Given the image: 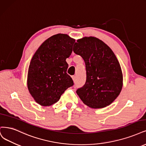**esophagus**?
<instances>
[{
    "instance_id": "obj_1",
    "label": "esophagus",
    "mask_w": 146,
    "mask_h": 146,
    "mask_svg": "<svg viewBox=\"0 0 146 146\" xmlns=\"http://www.w3.org/2000/svg\"><path fill=\"white\" fill-rule=\"evenodd\" d=\"M72 79L74 82L76 81V76H75V75H74V76H72Z\"/></svg>"
}]
</instances>
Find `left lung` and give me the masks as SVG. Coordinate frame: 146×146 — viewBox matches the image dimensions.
Here are the masks:
<instances>
[{
	"label": "left lung",
	"mask_w": 146,
	"mask_h": 146,
	"mask_svg": "<svg viewBox=\"0 0 146 146\" xmlns=\"http://www.w3.org/2000/svg\"><path fill=\"white\" fill-rule=\"evenodd\" d=\"M73 51L86 65V82L76 91L80 99L94 109L111 104L123 87L121 68L112 49L96 37H85L75 43Z\"/></svg>",
	"instance_id": "obj_1"
}]
</instances>
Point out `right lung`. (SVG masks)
Instances as JSON below:
<instances>
[{
  "label": "right lung",
  "instance_id": "obj_1",
  "mask_svg": "<svg viewBox=\"0 0 146 146\" xmlns=\"http://www.w3.org/2000/svg\"><path fill=\"white\" fill-rule=\"evenodd\" d=\"M74 43L67 34L54 35L41 44L31 60L28 88L35 101L43 106L57 102L65 90L74 85L66 73V59L71 56Z\"/></svg>",
  "mask_w": 146,
  "mask_h": 146
}]
</instances>
